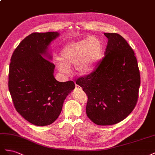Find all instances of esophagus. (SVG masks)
I'll return each instance as SVG.
<instances>
[{
	"instance_id": "34e87169",
	"label": "esophagus",
	"mask_w": 155,
	"mask_h": 155,
	"mask_svg": "<svg viewBox=\"0 0 155 155\" xmlns=\"http://www.w3.org/2000/svg\"><path fill=\"white\" fill-rule=\"evenodd\" d=\"M75 88H76V89L78 90V91H82V87H81V86H78V85H76L75 86Z\"/></svg>"
}]
</instances>
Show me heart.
Instances as JSON below:
<instances>
[{"label":"heart","mask_w":155,"mask_h":155,"mask_svg":"<svg viewBox=\"0 0 155 155\" xmlns=\"http://www.w3.org/2000/svg\"><path fill=\"white\" fill-rule=\"evenodd\" d=\"M103 53V44L96 37L69 43L60 52L61 63L58 65V68L61 73L69 74V68L74 65L78 74H88L95 70Z\"/></svg>","instance_id":"heart-1"}]
</instances>
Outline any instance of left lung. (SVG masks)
<instances>
[{
    "label": "left lung",
    "instance_id": "1",
    "mask_svg": "<svg viewBox=\"0 0 155 155\" xmlns=\"http://www.w3.org/2000/svg\"><path fill=\"white\" fill-rule=\"evenodd\" d=\"M108 38L104 57L94 71L76 83L87 96V116L99 125L123 121L138 99L140 73L131 47L121 35L104 33Z\"/></svg>",
    "mask_w": 155,
    "mask_h": 155
}]
</instances>
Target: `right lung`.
I'll list each match as a JSON object with an SVG mask.
<instances>
[{
	"mask_svg": "<svg viewBox=\"0 0 155 155\" xmlns=\"http://www.w3.org/2000/svg\"><path fill=\"white\" fill-rule=\"evenodd\" d=\"M58 32H34L13 52L8 88L17 112L37 126L51 125L58 117L64 101L75 87L69 81H57L54 64L43 57Z\"/></svg>",
	"mask_w": 155,
	"mask_h": 155,
	"instance_id": "obj_1",
	"label": "right lung"
}]
</instances>
